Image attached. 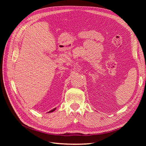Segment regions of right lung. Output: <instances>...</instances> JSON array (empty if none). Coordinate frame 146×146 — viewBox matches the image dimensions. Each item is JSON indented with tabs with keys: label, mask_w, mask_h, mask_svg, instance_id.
<instances>
[{
	"label": "right lung",
	"mask_w": 146,
	"mask_h": 146,
	"mask_svg": "<svg viewBox=\"0 0 146 146\" xmlns=\"http://www.w3.org/2000/svg\"><path fill=\"white\" fill-rule=\"evenodd\" d=\"M56 110V108H54V109H53V110H50V111H49V112H48V113H51V112H53V111H55V110Z\"/></svg>",
	"instance_id": "1"
}]
</instances>
